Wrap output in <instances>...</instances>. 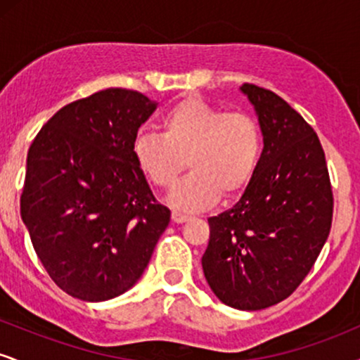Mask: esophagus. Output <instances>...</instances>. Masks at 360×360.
I'll list each match as a JSON object with an SVG mask.
<instances>
[{
  "label": "esophagus",
  "instance_id": "obj_1",
  "mask_svg": "<svg viewBox=\"0 0 360 360\" xmlns=\"http://www.w3.org/2000/svg\"><path fill=\"white\" fill-rule=\"evenodd\" d=\"M171 217H172V221H174V223H184V221L189 220V214H184L181 212H172Z\"/></svg>",
  "mask_w": 360,
  "mask_h": 360
}]
</instances>
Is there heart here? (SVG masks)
I'll return each instance as SVG.
<instances>
[{
    "label": "heart",
    "instance_id": "1",
    "mask_svg": "<svg viewBox=\"0 0 360 360\" xmlns=\"http://www.w3.org/2000/svg\"><path fill=\"white\" fill-rule=\"evenodd\" d=\"M162 134L140 130L131 152L140 171L159 188H172L188 162V176L169 196L174 208L196 212L223 196L242 193L262 155L257 120L242 111L223 113L212 103L186 98L160 118Z\"/></svg>",
    "mask_w": 360,
    "mask_h": 360
}]
</instances>
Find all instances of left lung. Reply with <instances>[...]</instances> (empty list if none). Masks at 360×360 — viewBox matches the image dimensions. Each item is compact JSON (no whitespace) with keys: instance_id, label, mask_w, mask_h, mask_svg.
<instances>
[{"instance_id":"1","label":"left lung","mask_w":360,"mask_h":360,"mask_svg":"<svg viewBox=\"0 0 360 360\" xmlns=\"http://www.w3.org/2000/svg\"><path fill=\"white\" fill-rule=\"evenodd\" d=\"M240 91L257 115L262 155L240 200L208 218L201 266L221 303L255 311L286 300L311 271L332 226L333 196L315 130L272 91Z\"/></svg>"}]
</instances>
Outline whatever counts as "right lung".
Segmentation results:
<instances>
[{"mask_svg":"<svg viewBox=\"0 0 360 360\" xmlns=\"http://www.w3.org/2000/svg\"><path fill=\"white\" fill-rule=\"evenodd\" d=\"M155 108L137 91H100L60 108L30 146L20 213L45 271L74 298L135 286L171 221L131 152Z\"/></svg>","mask_w":360,"mask_h":360,"instance_id":"add662e5","label":"right lung"}]
</instances>
